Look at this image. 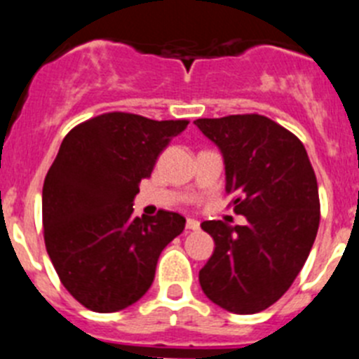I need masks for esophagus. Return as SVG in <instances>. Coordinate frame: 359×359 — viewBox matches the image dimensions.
<instances>
[{
	"mask_svg": "<svg viewBox=\"0 0 359 359\" xmlns=\"http://www.w3.org/2000/svg\"><path fill=\"white\" fill-rule=\"evenodd\" d=\"M187 230H199V221H196V219H187Z\"/></svg>",
	"mask_w": 359,
	"mask_h": 359,
	"instance_id": "1",
	"label": "esophagus"
}]
</instances>
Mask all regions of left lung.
Segmentation results:
<instances>
[{"label":"left lung","instance_id":"obj_1","mask_svg":"<svg viewBox=\"0 0 359 359\" xmlns=\"http://www.w3.org/2000/svg\"><path fill=\"white\" fill-rule=\"evenodd\" d=\"M224 160L226 192L244 226L203 221L215 250L199 271L203 293L236 315H253L290 290L320 224L315 170L293 133L262 115L198 118Z\"/></svg>","mask_w":359,"mask_h":359}]
</instances>
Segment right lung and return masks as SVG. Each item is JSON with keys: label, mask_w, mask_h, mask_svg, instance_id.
Wrapping results in <instances>:
<instances>
[{"label": "right lung", "mask_w": 359, "mask_h": 359, "mask_svg": "<svg viewBox=\"0 0 359 359\" xmlns=\"http://www.w3.org/2000/svg\"><path fill=\"white\" fill-rule=\"evenodd\" d=\"M187 126L115 111L65 136L44 177V244L62 286L88 309L115 313L138 302L160 253L185 228L176 212L135 217L133 201Z\"/></svg>", "instance_id": "add662e5"}]
</instances>
